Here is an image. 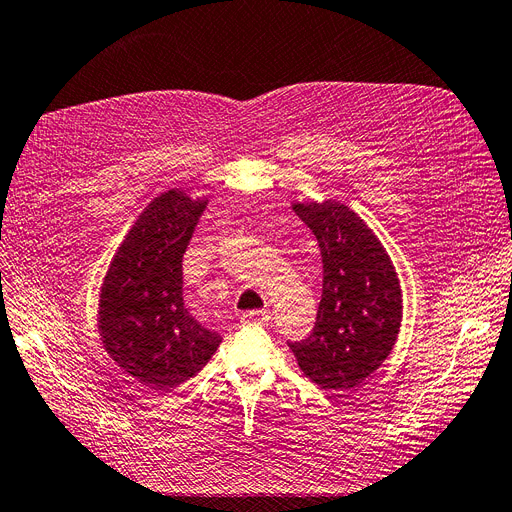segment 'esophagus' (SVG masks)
<instances>
[{"label": "esophagus", "mask_w": 512, "mask_h": 512, "mask_svg": "<svg viewBox=\"0 0 512 512\" xmlns=\"http://www.w3.org/2000/svg\"><path fill=\"white\" fill-rule=\"evenodd\" d=\"M240 320H242V324H249V326H253V324H270L272 316H270V311L255 309V311H247V314H242Z\"/></svg>", "instance_id": "obj_1"}]
</instances>
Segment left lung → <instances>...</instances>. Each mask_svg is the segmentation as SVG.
<instances>
[{"label": "left lung", "mask_w": 512, "mask_h": 512, "mask_svg": "<svg viewBox=\"0 0 512 512\" xmlns=\"http://www.w3.org/2000/svg\"><path fill=\"white\" fill-rule=\"evenodd\" d=\"M320 244L324 284L314 332L293 349L301 372L324 391L364 383L391 353L402 326V286L366 221L337 201L293 203Z\"/></svg>", "instance_id": "obj_1"}]
</instances>
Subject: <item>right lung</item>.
I'll return each instance as SVG.
<instances>
[{
    "label": "right lung",
    "instance_id": "add662e5",
    "mask_svg": "<svg viewBox=\"0 0 512 512\" xmlns=\"http://www.w3.org/2000/svg\"><path fill=\"white\" fill-rule=\"evenodd\" d=\"M205 207V196L182 188L152 198L102 280L100 341L123 372L154 391L186 383L221 343L188 314L182 297V257Z\"/></svg>",
    "mask_w": 512,
    "mask_h": 512
}]
</instances>
